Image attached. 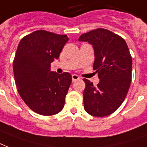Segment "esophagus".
Segmentation results:
<instances>
[{
	"label": "esophagus",
	"mask_w": 147,
	"mask_h": 147,
	"mask_svg": "<svg viewBox=\"0 0 147 147\" xmlns=\"http://www.w3.org/2000/svg\"><path fill=\"white\" fill-rule=\"evenodd\" d=\"M80 79L79 76H77V74H73L72 75V80L73 81H75V80H77Z\"/></svg>",
	"instance_id": "34e87169"
}]
</instances>
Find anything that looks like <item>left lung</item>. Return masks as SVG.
<instances>
[{
  "instance_id": "8db88e82",
  "label": "left lung",
  "mask_w": 147,
  "mask_h": 147,
  "mask_svg": "<svg viewBox=\"0 0 147 147\" xmlns=\"http://www.w3.org/2000/svg\"><path fill=\"white\" fill-rule=\"evenodd\" d=\"M79 41L88 42L94 47L93 68L100 79L96 86L84 79V107L94 117H106L119 108L129 90L132 78L129 48L123 38L103 28L83 34Z\"/></svg>"
}]
</instances>
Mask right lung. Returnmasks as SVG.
<instances>
[{
    "mask_svg": "<svg viewBox=\"0 0 147 147\" xmlns=\"http://www.w3.org/2000/svg\"><path fill=\"white\" fill-rule=\"evenodd\" d=\"M67 35L36 30L18 44L13 62L16 86L20 97L37 113L51 116L61 112L72 81L70 73L51 70L68 41Z\"/></svg>",
    "mask_w": 147,
    "mask_h": 147,
    "instance_id": "add662e5",
    "label": "right lung"
}]
</instances>
